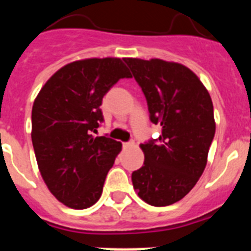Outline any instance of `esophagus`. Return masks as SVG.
I'll return each instance as SVG.
<instances>
[{"mask_svg":"<svg viewBox=\"0 0 251 251\" xmlns=\"http://www.w3.org/2000/svg\"><path fill=\"white\" fill-rule=\"evenodd\" d=\"M133 146H134V142H133V141H129V142H124V143H123V147H124V148L133 147Z\"/></svg>","mask_w":251,"mask_h":251,"instance_id":"obj_1","label":"esophagus"}]
</instances>
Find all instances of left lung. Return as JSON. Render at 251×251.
Segmentation results:
<instances>
[{"mask_svg":"<svg viewBox=\"0 0 251 251\" xmlns=\"http://www.w3.org/2000/svg\"><path fill=\"white\" fill-rule=\"evenodd\" d=\"M142 88L158 139L142 143L145 163L132 174L145 202L168 206L191 191L202 175L215 136L214 105L197 75L185 65L161 59H123Z\"/></svg>","mask_w":251,"mask_h":251,"instance_id":"obj_1","label":"left lung"}]
</instances>
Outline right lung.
Segmentation results:
<instances>
[{"label":"right lung","instance_id":"1","mask_svg":"<svg viewBox=\"0 0 251 251\" xmlns=\"http://www.w3.org/2000/svg\"><path fill=\"white\" fill-rule=\"evenodd\" d=\"M132 77L119 57L84 59L59 69L32 105L31 139L40 174L60 202L75 210L100 199L122 143L95 137L104 121L103 97L119 79Z\"/></svg>","mask_w":251,"mask_h":251}]
</instances>
